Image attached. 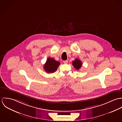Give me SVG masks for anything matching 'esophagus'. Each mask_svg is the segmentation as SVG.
I'll use <instances>...</instances> for the list:
<instances>
[{
  "label": "esophagus",
  "instance_id": "obj_1",
  "mask_svg": "<svg viewBox=\"0 0 122 122\" xmlns=\"http://www.w3.org/2000/svg\"><path fill=\"white\" fill-rule=\"evenodd\" d=\"M63 63H64V64H67V63H68V61L67 60H66V61H63Z\"/></svg>",
  "mask_w": 122,
  "mask_h": 122
}]
</instances>
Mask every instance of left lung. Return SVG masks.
<instances>
[{"label": "left lung", "instance_id": "8db88e82", "mask_svg": "<svg viewBox=\"0 0 122 122\" xmlns=\"http://www.w3.org/2000/svg\"><path fill=\"white\" fill-rule=\"evenodd\" d=\"M72 65L76 70H78L82 67V63L80 60L78 59H76L74 61H72Z\"/></svg>", "mask_w": 122, "mask_h": 122}]
</instances>
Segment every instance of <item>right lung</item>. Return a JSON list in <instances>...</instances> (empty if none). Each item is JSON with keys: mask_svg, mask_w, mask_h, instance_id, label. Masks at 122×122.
Segmentation results:
<instances>
[{"mask_svg": "<svg viewBox=\"0 0 122 122\" xmlns=\"http://www.w3.org/2000/svg\"><path fill=\"white\" fill-rule=\"evenodd\" d=\"M60 65V62L55 61L53 58L49 57L44 65V69L48 73H53L56 71Z\"/></svg>", "mask_w": 122, "mask_h": 122, "instance_id": "add662e5", "label": "right lung"}]
</instances>
